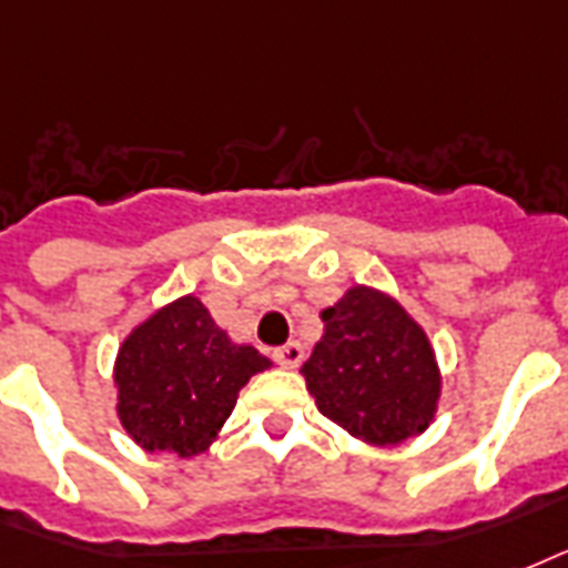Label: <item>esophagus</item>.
I'll return each instance as SVG.
<instances>
[{"label": "esophagus", "mask_w": 568, "mask_h": 568, "mask_svg": "<svg viewBox=\"0 0 568 568\" xmlns=\"http://www.w3.org/2000/svg\"><path fill=\"white\" fill-rule=\"evenodd\" d=\"M272 358H275L281 367L293 371V367H298V364H302V358H305V346L298 344V341H290V344L278 346V349L272 353Z\"/></svg>", "instance_id": "1"}]
</instances>
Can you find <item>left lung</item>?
Instances as JSON below:
<instances>
[{"instance_id":"8db88e82","label":"left lung","mask_w":568,"mask_h":568,"mask_svg":"<svg viewBox=\"0 0 568 568\" xmlns=\"http://www.w3.org/2000/svg\"><path fill=\"white\" fill-rule=\"evenodd\" d=\"M325 332L302 364L316 408L367 444H403L433 424L442 373L429 337L397 298L355 284L325 307Z\"/></svg>"}]
</instances>
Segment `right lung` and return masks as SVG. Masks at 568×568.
Wrapping results in <instances>:
<instances>
[{"label": "right lung", "instance_id": "right-lung-1", "mask_svg": "<svg viewBox=\"0 0 568 568\" xmlns=\"http://www.w3.org/2000/svg\"><path fill=\"white\" fill-rule=\"evenodd\" d=\"M270 364L254 346L234 344L201 298L180 296L135 325L118 349L121 426L151 453H204L245 382Z\"/></svg>", "mask_w": 568, "mask_h": 568}]
</instances>
